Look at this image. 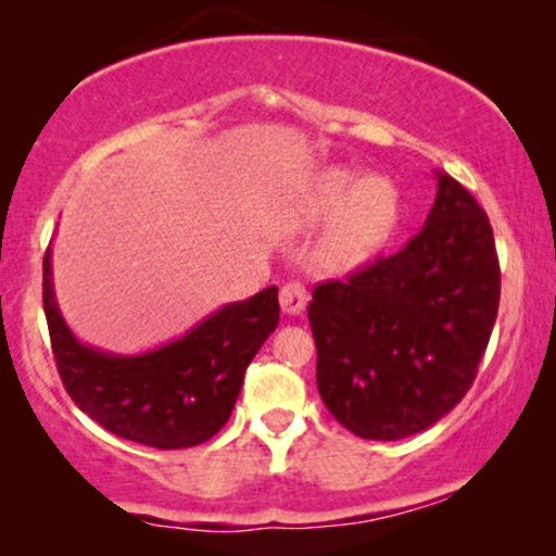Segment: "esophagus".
<instances>
[{"label":"esophagus","instance_id":"obj_1","mask_svg":"<svg viewBox=\"0 0 556 556\" xmlns=\"http://www.w3.org/2000/svg\"><path fill=\"white\" fill-rule=\"evenodd\" d=\"M306 303H308V293H306V288H303L301 283H286L283 288H280V308L286 311V314H291V316H295V314H301L303 308H306Z\"/></svg>","mask_w":556,"mask_h":556}]
</instances>
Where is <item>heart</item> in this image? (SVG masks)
<instances>
[{
  "label": "heart",
  "instance_id": "obj_1",
  "mask_svg": "<svg viewBox=\"0 0 556 556\" xmlns=\"http://www.w3.org/2000/svg\"><path fill=\"white\" fill-rule=\"evenodd\" d=\"M324 253L333 265H354L375 253L397 223L400 197L390 181L349 169H329L314 181L306 200L308 219L337 215Z\"/></svg>",
  "mask_w": 556,
  "mask_h": 556
}]
</instances>
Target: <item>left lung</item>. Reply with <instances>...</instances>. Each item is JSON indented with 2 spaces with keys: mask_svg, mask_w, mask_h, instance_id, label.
I'll return each mask as SVG.
<instances>
[{
  "mask_svg": "<svg viewBox=\"0 0 556 556\" xmlns=\"http://www.w3.org/2000/svg\"><path fill=\"white\" fill-rule=\"evenodd\" d=\"M498 299L489 215L438 172L435 204L405 248L314 288L308 321L324 405L364 440L435 425L473 384Z\"/></svg>",
  "mask_w": 556,
  "mask_h": 556,
  "instance_id": "1",
  "label": "left lung"
}]
</instances>
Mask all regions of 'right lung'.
Instances as JSON below:
<instances>
[{"label": "right lung", "instance_id": "add662e5", "mask_svg": "<svg viewBox=\"0 0 556 556\" xmlns=\"http://www.w3.org/2000/svg\"><path fill=\"white\" fill-rule=\"evenodd\" d=\"M42 303L60 379L75 405L113 435L159 451L202 445L223 430L248 364L280 318L278 288L270 286L253 299L227 303L187 337L154 352H98L80 344L60 316L50 248L42 263Z\"/></svg>", "mask_w": 556, "mask_h": 556}]
</instances>
